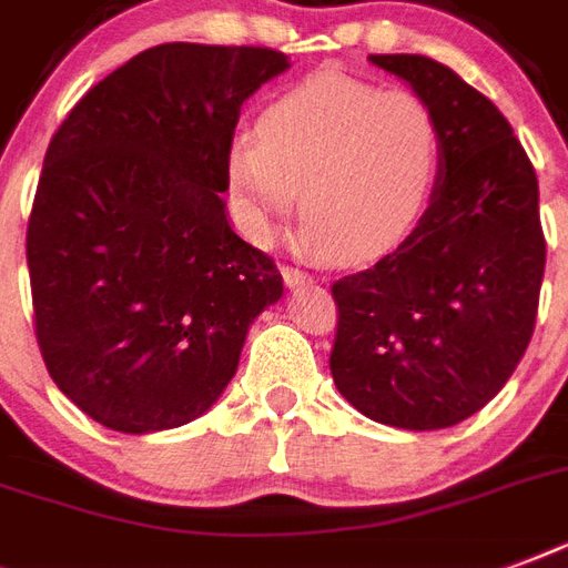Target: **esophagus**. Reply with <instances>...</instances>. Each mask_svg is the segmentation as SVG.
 Returning <instances> with one entry per match:
<instances>
[{
  "label": "esophagus",
  "instance_id": "34e87169",
  "mask_svg": "<svg viewBox=\"0 0 568 568\" xmlns=\"http://www.w3.org/2000/svg\"><path fill=\"white\" fill-rule=\"evenodd\" d=\"M283 283L288 288H303V285L312 283V276L306 271H297V267H283Z\"/></svg>",
  "mask_w": 568,
  "mask_h": 568
}]
</instances>
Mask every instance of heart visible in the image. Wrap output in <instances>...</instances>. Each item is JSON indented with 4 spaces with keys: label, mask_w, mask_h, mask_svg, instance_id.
<instances>
[{
    "label": "heart",
    "mask_w": 568,
    "mask_h": 568,
    "mask_svg": "<svg viewBox=\"0 0 568 568\" xmlns=\"http://www.w3.org/2000/svg\"><path fill=\"white\" fill-rule=\"evenodd\" d=\"M439 159V123L422 97L321 70L276 97L258 132L230 138L223 171L253 244H274L301 200V247L359 262L395 250L422 221Z\"/></svg>",
    "instance_id": "1"
}]
</instances>
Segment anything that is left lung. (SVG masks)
I'll return each mask as SVG.
<instances>
[{
	"label": "left lung",
	"instance_id": "left-lung-1",
	"mask_svg": "<svg viewBox=\"0 0 568 568\" xmlns=\"http://www.w3.org/2000/svg\"><path fill=\"white\" fill-rule=\"evenodd\" d=\"M427 102L442 159L415 230L333 285L329 372L372 422L442 430L484 409L528 351L546 274L539 185L501 111L427 55H368Z\"/></svg>",
	"mask_w": 568,
	"mask_h": 568
}]
</instances>
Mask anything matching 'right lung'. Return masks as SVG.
Instances as JSON below:
<instances>
[{
	"label": "right lung",
	"mask_w": 568,
	"mask_h": 568,
	"mask_svg": "<svg viewBox=\"0 0 568 568\" xmlns=\"http://www.w3.org/2000/svg\"><path fill=\"white\" fill-rule=\"evenodd\" d=\"M288 67L274 49L162 43L93 84L49 141L26 235L38 345L102 427L200 418L283 297L221 194L241 105Z\"/></svg>",
	"instance_id": "add662e5"
}]
</instances>
